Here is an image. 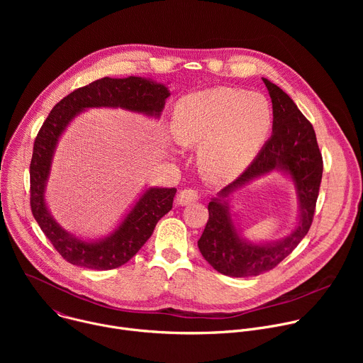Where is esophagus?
<instances>
[{"instance_id": "esophagus-1", "label": "esophagus", "mask_w": 363, "mask_h": 363, "mask_svg": "<svg viewBox=\"0 0 363 363\" xmlns=\"http://www.w3.org/2000/svg\"><path fill=\"white\" fill-rule=\"evenodd\" d=\"M198 198L199 196H198L196 191H194V189H182V191H179V194L177 196V203L182 205V206L184 205H189V203L195 202Z\"/></svg>"}]
</instances>
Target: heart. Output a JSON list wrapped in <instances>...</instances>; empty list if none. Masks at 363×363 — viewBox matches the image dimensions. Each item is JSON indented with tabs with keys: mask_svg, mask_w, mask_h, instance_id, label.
<instances>
[{
	"mask_svg": "<svg viewBox=\"0 0 363 363\" xmlns=\"http://www.w3.org/2000/svg\"><path fill=\"white\" fill-rule=\"evenodd\" d=\"M273 125L269 100L257 91L214 87L179 99L172 135L182 146H198L202 171L216 181L238 177L255 158Z\"/></svg>",
	"mask_w": 363,
	"mask_h": 363,
	"instance_id": "heart-1",
	"label": "heart"
}]
</instances>
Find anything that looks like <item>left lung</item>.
I'll list each match as a JSON object with an SVG mask.
<instances>
[{"instance_id":"1","label":"left lung","mask_w":363,"mask_h":363,"mask_svg":"<svg viewBox=\"0 0 363 363\" xmlns=\"http://www.w3.org/2000/svg\"><path fill=\"white\" fill-rule=\"evenodd\" d=\"M273 103V133L250 167L208 203L210 218L198 240L208 264L230 277H254L274 269L306 237L313 221L323 174V161L315 129L291 97L263 77ZM277 172L295 186L298 220L283 239L252 242L239 228L230 211L233 193L250 182Z\"/></svg>"}]
</instances>
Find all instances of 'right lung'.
<instances>
[{
    "instance_id": "right-lung-1",
    "label": "right lung",
    "mask_w": 363,
    "mask_h": 363,
    "mask_svg": "<svg viewBox=\"0 0 363 363\" xmlns=\"http://www.w3.org/2000/svg\"><path fill=\"white\" fill-rule=\"evenodd\" d=\"M169 96L167 84L153 79L103 77L60 100L43 123L30 164L31 211L45 237L69 263L91 270H112L128 263L152 235L158 221L171 211L177 188L147 186L108 235L79 237L56 221L45 199L47 182L62 136L72 122L89 109H123L160 119Z\"/></svg>"
}]
</instances>
